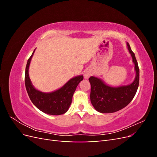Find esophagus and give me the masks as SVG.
<instances>
[{"instance_id":"1","label":"esophagus","mask_w":157,"mask_h":157,"mask_svg":"<svg viewBox=\"0 0 157 157\" xmlns=\"http://www.w3.org/2000/svg\"><path fill=\"white\" fill-rule=\"evenodd\" d=\"M91 75H92V72L88 69L86 71H85V72L84 73V77L85 79H88L90 76H91Z\"/></svg>"}]
</instances>
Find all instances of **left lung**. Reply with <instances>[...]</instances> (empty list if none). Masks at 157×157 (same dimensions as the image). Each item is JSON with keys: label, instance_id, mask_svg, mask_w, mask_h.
Listing matches in <instances>:
<instances>
[{"label": "left lung", "instance_id": "left-lung-1", "mask_svg": "<svg viewBox=\"0 0 157 157\" xmlns=\"http://www.w3.org/2000/svg\"><path fill=\"white\" fill-rule=\"evenodd\" d=\"M127 48L134 64L136 77L132 83L120 86H111L100 78L92 76L89 78L91 85L90 101L96 110L101 113H115L124 108L135 96L139 86L140 70L135 54L126 42Z\"/></svg>", "mask_w": 157, "mask_h": 157}]
</instances>
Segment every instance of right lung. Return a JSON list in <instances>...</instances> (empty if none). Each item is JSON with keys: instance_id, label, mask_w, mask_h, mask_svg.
<instances>
[{"instance_id": "1", "label": "right lung", "mask_w": 157, "mask_h": 157, "mask_svg": "<svg viewBox=\"0 0 157 157\" xmlns=\"http://www.w3.org/2000/svg\"><path fill=\"white\" fill-rule=\"evenodd\" d=\"M35 50L29 59L25 68V84L29 97L34 105L40 111L50 115H63L68 111L72 98L79 82L83 80V75L71 78L63 86L51 92H43L36 89L29 78V69Z\"/></svg>"}]
</instances>
